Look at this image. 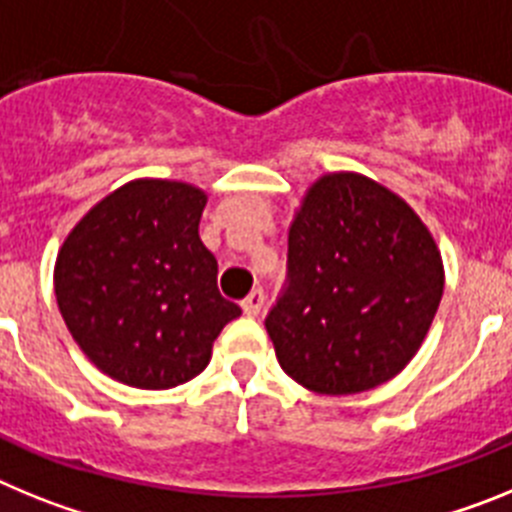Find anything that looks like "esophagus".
<instances>
[{
    "instance_id": "1",
    "label": "esophagus",
    "mask_w": 512,
    "mask_h": 512,
    "mask_svg": "<svg viewBox=\"0 0 512 512\" xmlns=\"http://www.w3.org/2000/svg\"><path fill=\"white\" fill-rule=\"evenodd\" d=\"M264 302H266L264 289L256 287V289H253V292H251V295H248L246 300L241 302V305H243V312H246V315H259L261 307H264Z\"/></svg>"
}]
</instances>
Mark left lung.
I'll list each match as a JSON object with an SVG mask.
<instances>
[{
  "label": "left lung",
  "instance_id": "1",
  "mask_svg": "<svg viewBox=\"0 0 512 512\" xmlns=\"http://www.w3.org/2000/svg\"><path fill=\"white\" fill-rule=\"evenodd\" d=\"M441 295V253L420 217L366 176L328 174L289 228L287 279L264 325L295 382L354 395L405 369Z\"/></svg>",
  "mask_w": 512,
  "mask_h": 512
}]
</instances>
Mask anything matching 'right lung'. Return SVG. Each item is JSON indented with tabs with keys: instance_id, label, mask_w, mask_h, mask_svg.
Here are the masks:
<instances>
[{
	"instance_id": "obj_1",
	"label": "right lung",
	"mask_w": 512,
	"mask_h": 512,
	"mask_svg": "<svg viewBox=\"0 0 512 512\" xmlns=\"http://www.w3.org/2000/svg\"><path fill=\"white\" fill-rule=\"evenodd\" d=\"M205 192L138 179L84 215L56 261V300L97 369L140 390L189 382L241 307L200 241Z\"/></svg>"
}]
</instances>
